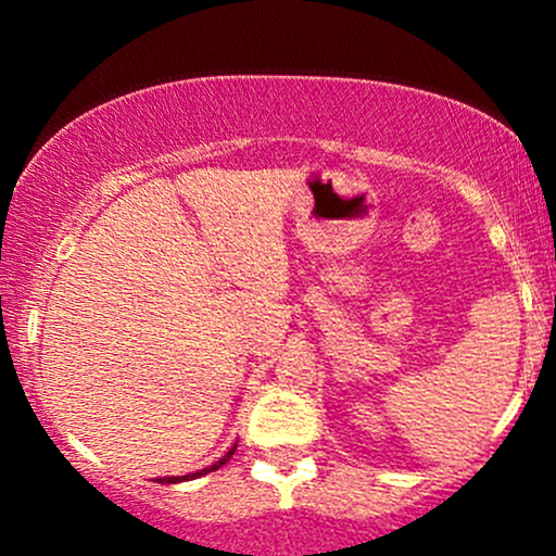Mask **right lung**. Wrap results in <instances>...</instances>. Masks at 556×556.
Instances as JSON below:
<instances>
[{"label":"right lung","mask_w":556,"mask_h":556,"mask_svg":"<svg viewBox=\"0 0 556 556\" xmlns=\"http://www.w3.org/2000/svg\"><path fill=\"white\" fill-rule=\"evenodd\" d=\"M233 452H237V446H233V450L228 452V454H223V457L217 459L215 465H210V468H204V470H195V473H190V476H166V479H159V481H161V484H177V481L195 479V476H204V473H210V470H217V468H220V465H226L228 459H231V454H233Z\"/></svg>","instance_id":"right-lung-1"}]
</instances>
